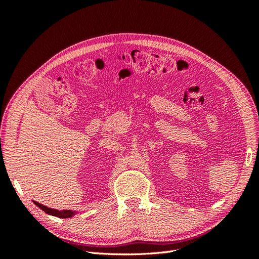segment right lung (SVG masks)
<instances>
[{"label":"right lung","mask_w":259,"mask_h":259,"mask_svg":"<svg viewBox=\"0 0 259 259\" xmlns=\"http://www.w3.org/2000/svg\"><path fill=\"white\" fill-rule=\"evenodd\" d=\"M35 204L40 207L42 210H44L45 213H48L50 215H53V216H56V217H59V218H68V217H71L74 213L71 210H57V209H52L50 207H46L42 204H40V203L37 202H34Z\"/></svg>","instance_id":"right-lung-1"}]
</instances>
